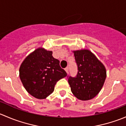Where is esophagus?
<instances>
[{
  "label": "esophagus",
  "mask_w": 126,
  "mask_h": 126,
  "mask_svg": "<svg viewBox=\"0 0 126 126\" xmlns=\"http://www.w3.org/2000/svg\"><path fill=\"white\" fill-rule=\"evenodd\" d=\"M64 70L66 71V72L67 73H68V70H69V68H68V67H66V68H64Z\"/></svg>",
  "instance_id": "esophagus-1"
}]
</instances>
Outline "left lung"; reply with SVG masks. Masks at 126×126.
<instances>
[{"label": "left lung", "instance_id": "obj_1", "mask_svg": "<svg viewBox=\"0 0 126 126\" xmlns=\"http://www.w3.org/2000/svg\"><path fill=\"white\" fill-rule=\"evenodd\" d=\"M74 54L78 71L75 77L68 76L71 91L79 99H91L102 89L106 78V69L90 50H76Z\"/></svg>", "mask_w": 126, "mask_h": 126}]
</instances>
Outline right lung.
<instances>
[{"label":"right lung","mask_w":126,"mask_h":126,"mask_svg":"<svg viewBox=\"0 0 126 126\" xmlns=\"http://www.w3.org/2000/svg\"><path fill=\"white\" fill-rule=\"evenodd\" d=\"M67 73L54 58L52 52L38 48L28 55L19 68V77L24 88L35 98L45 99L52 93L55 85Z\"/></svg>","instance_id":"add662e5"}]
</instances>
